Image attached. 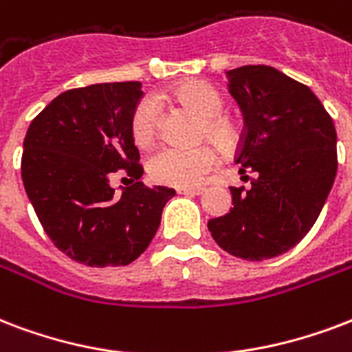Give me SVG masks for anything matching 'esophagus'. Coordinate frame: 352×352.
<instances>
[{
  "mask_svg": "<svg viewBox=\"0 0 352 352\" xmlns=\"http://www.w3.org/2000/svg\"><path fill=\"white\" fill-rule=\"evenodd\" d=\"M177 192L182 195H199L205 192V188H201V186L199 188H179Z\"/></svg>",
  "mask_w": 352,
  "mask_h": 352,
  "instance_id": "34e87169",
  "label": "esophagus"
}]
</instances>
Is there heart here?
I'll list each match as a JSON object with an SVG mask.
<instances>
[{"label": "heart", "instance_id": "b5f03b06", "mask_svg": "<svg viewBox=\"0 0 352 352\" xmlns=\"http://www.w3.org/2000/svg\"><path fill=\"white\" fill-rule=\"evenodd\" d=\"M171 98L203 116V134L218 142L223 149H234L240 142L238 123L223 112V96L210 82L199 79L179 82L171 90ZM162 107L157 98L146 96L134 107L131 118V134L138 146H149L160 127ZM219 162L218 151L210 146L177 147L166 146L155 151L147 160V173L155 182L168 186L190 188L205 181Z\"/></svg>", "mask_w": 352, "mask_h": 352}]
</instances>
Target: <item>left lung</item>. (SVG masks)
Instances as JSON below:
<instances>
[{
    "mask_svg": "<svg viewBox=\"0 0 352 352\" xmlns=\"http://www.w3.org/2000/svg\"><path fill=\"white\" fill-rule=\"evenodd\" d=\"M227 75L245 120L236 162L256 177L248 190L230 186L234 206L208 230L223 251L258 262L289 251L316 223L336 179V129L307 85L272 66Z\"/></svg>",
    "mask_w": 352,
    "mask_h": 352,
    "instance_id": "8db88e82",
    "label": "left lung"
}]
</instances>
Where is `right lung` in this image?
I'll use <instances>...</instances> for the list:
<instances>
[{"label": "right lung", "instance_id": "obj_1", "mask_svg": "<svg viewBox=\"0 0 352 352\" xmlns=\"http://www.w3.org/2000/svg\"><path fill=\"white\" fill-rule=\"evenodd\" d=\"M138 80L74 88L53 99L27 129L21 179L55 248L90 267L127 265L157 234L173 188H147L131 134ZM133 184L116 198L108 177Z\"/></svg>", "mask_w": 352, "mask_h": 352}]
</instances>
